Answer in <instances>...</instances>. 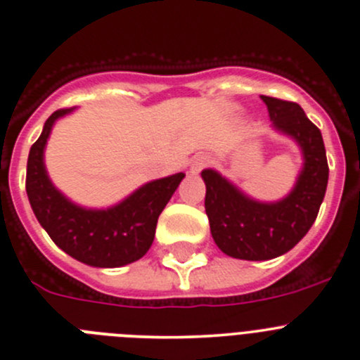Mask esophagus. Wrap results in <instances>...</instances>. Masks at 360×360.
Listing matches in <instances>:
<instances>
[{
	"instance_id": "obj_1",
	"label": "esophagus",
	"mask_w": 360,
	"mask_h": 360,
	"mask_svg": "<svg viewBox=\"0 0 360 360\" xmlns=\"http://www.w3.org/2000/svg\"><path fill=\"white\" fill-rule=\"evenodd\" d=\"M207 163H209V158H207V156H204V155L197 156V158H195V160H191L190 172H191V174H198V172H200L202 169H204L205 165H207Z\"/></svg>"
}]
</instances>
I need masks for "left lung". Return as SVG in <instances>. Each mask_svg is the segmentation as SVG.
Here are the masks:
<instances>
[{
	"mask_svg": "<svg viewBox=\"0 0 360 360\" xmlns=\"http://www.w3.org/2000/svg\"><path fill=\"white\" fill-rule=\"evenodd\" d=\"M262 100L271 127L301 148L302 169L290 193L276 202L255 200L216 170H202L212 239L240 260H269L290 251L315 223L329 181L322 134L301 105L273 96Z\"/></svg>",
	"mask_w": 360,
	"mask_h": 360,
	"instance_id": "1",
	"label": "left lung"
}]
</instances>
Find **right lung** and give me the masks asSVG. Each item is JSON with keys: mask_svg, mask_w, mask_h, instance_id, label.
Masks as SVG:
<instances>
[{"mask_svg": "<svg viewBox=\"0 0 360 360\" xmlns=\"http://www.w3.org/2000/svg\"><path fill=\"white\" fill-rule=\"evenodd\" d=\"M72 109L56 110L27 156L26 193L38 223L56 246L91 267H123L148 253L155 239L163 207L183 181L184 174L149 181L120 204L89 209L75 204L49 179L44 153L52 127Z\"/></svg>", "mask_w": 360, "mask_h": 360, "instance_id": "obj_1", "label": "right lung"}]
</instances>
